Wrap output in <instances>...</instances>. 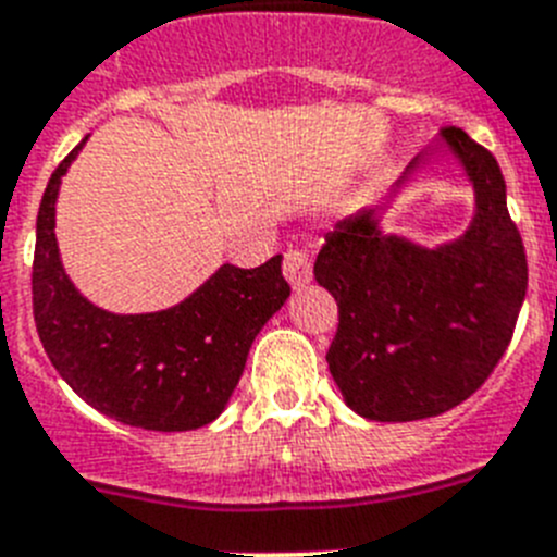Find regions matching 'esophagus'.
<instances>
[{"label":"esophagus","mask_w":557,"mask_h":557,"mask_svg":"<svg viewBox=\"0 0 557 557\" xmlns=\"http://www.w3.org/2000/svg\"><path fill=\"white\" fill-rule=\"evenodd\" d=\"M284 275L293 284V289H301L304 284L312 282V262H309V256L304 250L289 248L284 253Z\"/></svg>","instance_id":"34e87169"}]
</instances>
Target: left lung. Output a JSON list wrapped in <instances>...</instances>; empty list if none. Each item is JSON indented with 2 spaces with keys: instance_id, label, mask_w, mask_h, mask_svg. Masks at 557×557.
<instances>
[{
  "instance_id": "left-lung-1",
  "label": "left lung",
  "mask_w": 557,
  "mask_h": 557,
  "mask_svg": "<svg viewBox=\"0 0 557 557\" xmlns=\"http://www.w3.org/2000/svg\"><path fill=\"white\" fill-rule=\"evenodd\" d=\"M441 163L475 191L470 228L432 249L387 232L384 211ZM314 278L337 301L326 362L357 416L421 421L466 401L508 348L528 293V256L494 156L457 127L441 131L385 206L337 223Z\"/></svg>"
}]
</instances>
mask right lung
<instances>
[{
    "label": "right lung",
    "mask_w": 557,
    "mask_h": 557,
    "mask_svg": "<svg viewBox=\"0 0 557 557\" xmlns=\"http://www.w3.org/2000/svg\"><path fill=\"white\" fill-rule=\"evenodd\" d=\"M86 141L52 172L38 209L33 312L44 351L102 416L152 432L198 430L228 407L256 334L287 304L282 256L253 270L220 264L184 301L159 312L97 307L69 278L55 236L61 181Z\"/></svg>",
    "instance_id": "add662e5"
}]
</instances>
